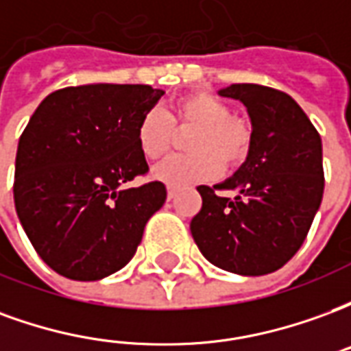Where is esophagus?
I'll return each mask as SVG.
<instances>
[{
	"label": "esophagus",
	"mask_w": 351,
	"mask_h": 351,
	"mask_svg": "<svg viewBox=\"0 0 351 351\" xmlns=\"http://www.w3.org/2000/svg\"><path fill=\"white\" fill-rule=\"evenodd\" d=\"M173 197H175V190H173V188H169V190H167V199H169V201H171V199H173Z\"/></svg>",
	"instance_id": "obj_1"
}]
</instances>
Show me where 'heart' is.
I'll return each mask as SVG.
<instances>
[{
  "instance_id": "obj_1",
  "label": "heart",
  "mask_w": 351,
  "mask_h": 351,
  "mask_svg": "<svg viewBox=\"0 0 351 351\" xmlns=\"http://www.w3.org/2000/svg\"><path fill=\"white\" fill-rule=\"evenodd\" d=\"M184 141L188 154L171 156L154 169L160 182L175 188L208 180L223 167H235L248 156L250 123L229 114V107L210 93H188L176 101L171 112L148 110L137 125V143L148 160H158L175 141L173 130H188Z\"/></svg>"
}]
</instances>
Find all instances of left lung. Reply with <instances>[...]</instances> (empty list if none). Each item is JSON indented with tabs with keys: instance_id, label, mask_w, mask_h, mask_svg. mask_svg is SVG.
Instances as JSON below:
<instances>
[{
	"instance_id": "8db88e82",
	"label": "left lung",
	"mask_w": 351,
	"mask_h": 351,
	"mask_svg": "<svg viewBox=\"0 0 351 351\" xmlns=\"http://www.w3.org/2000/svg\"><path fill=\"white\" fill-rule=\"evenodd\" d=\"M220 95L243 103L252 122L241 167L214 188L199 186L203 206L190 223L201 254L223 271H278L306 239L324 197L322 137L297 101L259 84H231ZM214 189L236 191L221 198Z\"/></svg>"
}]
</instances>
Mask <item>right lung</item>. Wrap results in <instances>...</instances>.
<instances>
[{
    "instance_id": "1",
    "label": "right lung",
    "mask_w": 351,
    "mask_h": 351,
    "mask_svg": "<svg viewBox=\"0 0 351 351\" xmlns=\"http://www.w3.org/2000/svg\"><path fill=\"white\" fill-rule=\"evenodd\" d=\"M163 90L148 84H84L47 95L19 141L14 206L29 243L52 271L93 282L135 256L146 221L167 190L125 188L148 163L141 118Z\"/></svg>"
}]
</instances>
